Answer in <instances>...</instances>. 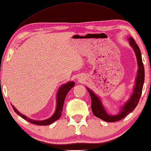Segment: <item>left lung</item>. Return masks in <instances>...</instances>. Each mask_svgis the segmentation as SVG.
<instances>
[{
    "mask_svg": "<svg viewBox=\"0 0 151 151\" xmlns=\"http://www.w3.org/2000/svg\"><path fill=\"white\" fill-rule=\"evenodd\" d=\"M129 44L133 47L135 53L139 69L137 76L135 89H134L133 94L128 102L125 103L124 106L122 107L121 112L119 114L116 115V116H110V115L107 114L104 108L103 105L100 102L99 98L97 97L96 95L90 89L87 88L90 95V97H91V108L93 114L96 117L108 122H117L124 118L125 117L127 116V115L129 114L131 111H133L135 109L141 96L142 87H143L145 81V68L142 61L141 51L138 45L137 44L135 41L134 40L132 37L129 38Z\"/></svg>",
    "mask_w": 151,
    "mask_h": 151,
    "instance_id": "8db88e82",
    "label": "left lung"
}]
</instances>
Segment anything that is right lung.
Returning <instances> with one entry per match:
<instances>
[{
	"mask_svg": "<svg viewBox=\"0 0 151 151\" xmlns=\"http://www.w3.org/2000/svg\"><path fill=\"white\" fill-rule=\"evenodd\" d=\"M75 86V83L74 82H68L67 84H65L61 86V88L59 89L58 93L57 95V108L56 111L55 112L54 114L50 118L47 119L43 120V121H35V120H32L31 119H29L28 117H26L24 115L20 114L17 109H16L14 106H12V108L16 114L19 116H21L23 119L29 122V123H32V124L37 125H48L49 124H51L52 123L55 122L56 120L58 119L61 116V113L63 111V104L65 102V97H66L68 92L69 90Z\"/></svg>",
	"mask_w": 151,
	"mask_h": 151,
	"instance_id": "add662e5",
	"label": "right lung"
}]
</instances>
